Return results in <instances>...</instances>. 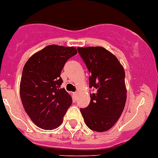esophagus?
Returning <instances> with one entry per match:
<instances>
[{"instance_id":"obj_1","label":"esophagus","mask_w":158,"mask_h":158,"mask_svg":"<svg viewBox=\"0 0 158 158\" xmlns=\"http://www.w3.org/2000/svg\"><path fill=\"white\" fill-rule=\"evenodd\" d=\"M74 94H75V95L78 94V91H76V92H74Z\"/></svg>"}]
</instances>
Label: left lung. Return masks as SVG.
<instances>
[{
  "instance_id": "8db88e82",
  "label": "left lung",
  "mask_w": 158,
  "mask_h": 158,
  "mask_svg": "<svg viewBox=\"0 0 158 158\" xmlns=\"http://www.w3.org/2000/svg\"><path fill=\"white\" fill-rule=\"evenodd\" d=\"M78 51L91 75L89 88L95 90L90 94V104L80 112L88 128L106 131L116 123L125 107V71L114 55L102 47Z\"/></svg>"
}]
</instances>
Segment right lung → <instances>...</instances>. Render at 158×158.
I'll return each mask as SVG.
<instances>
[{
    "instance_id": "add662e5",
    "label": "right lung",
    "mask_w": 158,
    "mask_h": 158,
    "mask_svg": "<svg viewBox=\"0 0 158 158\" xmlns=\"http://www.w3.org/2000/svg\"><path fill=\"white\" fill-rule=\"evenodd\" d=\"M76 53L74 47L51 44L32 55L24 66L20 82L22 103L31 121L42 129L59 127L72 104L70 94L61 88V72Z\"/></svg>"
}]
</instances>
